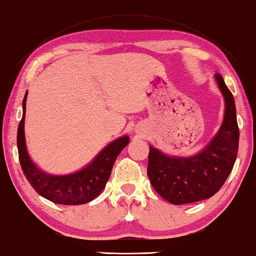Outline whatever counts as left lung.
Wrapping results in <instances>:
<instances>
[{"label": "left lung", "instance_id": "1", "mask_svg": "<svg viewBox=\"0 0 256 256\" xmlns=\"http://www.w3.org/2000/svg\"><path fill=\"white\" fill-rule=\"evenodd\" d=\"M224 96V120L216 136L192 158L168 156L150 146L148 176L158 194L174 205L212 198L232 172L238 153L240 128L234 100L220 74H216Z\"/></svg>", "mask_w": 256, "mask_h": 256}]
</instances>
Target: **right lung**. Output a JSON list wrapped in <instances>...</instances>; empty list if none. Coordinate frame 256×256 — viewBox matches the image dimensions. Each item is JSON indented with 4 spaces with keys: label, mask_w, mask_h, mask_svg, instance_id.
I'll use <instances>...</instances> for the list:
<instances>
[{
    "label": "right lung",
    "mask_w": 256,
    "mask_h": 256,
    "mask_svg": "<svg viewBox=\"0 0 256 256\" xmlns=\"http://www.w3.org/2000/svg\"><path fill=\"white\" fill-rule=\"evenodd\" d=\"M27 93L22 100V119L19 122L16 145L19 161L24 174L32 187L40 196L58 204L79 205L88 203L98 198L110 178L113 163L116 156L129 143V137L124 136L108 144L94 161L85 169L66 176H52L40 170L29 158L24 142V114Z\"/></svg>",
    "instance_id": "right-lung-1"
}]
</instances>
